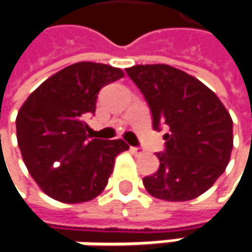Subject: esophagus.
I'll return each mask as SVG.
<instances>
[{
  "instance_id": "34e87169",
  "label": "esophagus",
  "mask_w": 252,
  "mask_h": 252,
  "mask_svg": "<svg viewBox=\"0 0 252 252\" xmlns=\"http://www.w3.org/2000/svg\"><path fill=\"white\" fill-rule=\"evenodd\" d=\"M131 151H132V154H135V156H143V154H144V150L141 149V147H131Z\"/></svg>"
}]
</instances>
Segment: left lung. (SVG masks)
<instances>
[{
    "instance_id": "8db88e82",
    "label": "left lung",
    "mask_w": 252,
    "mask_h": 252,
    "mask_svg": "<svg viewBox=\"0 0 252 252\" xmlns=\"http://www.w3.org/2000/svg\"><path fill=\"white\" fill-rule=\"evenodd\" d=\"M126 73L149 103L154 129L169 126L160 167L143 179L147 192L169 202L205 193L229 163V112L200 80L169 64H137Z\"/></svg>"
}]
</instances>
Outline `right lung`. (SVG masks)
I'll return each mask as SVG.
<instances>
[{"instance_id":"right-lung-1","label":"right lung","mask_w":252,"mask_h":252,"mask_svg":"<svg viewBox=\"0 0 252 252\" xmlns=\"http://www.w3.org/2000/svg\"><path fill=\"white\" fill-rule=\"evenodd\" d=\"M124 76L109 64L79 62L44 80L18 111L17 141L40 189L63 203L88 202L102 192L123 140L91 138L85 118L95 114L105 85Z\"/></svg>"}]
</instances>
